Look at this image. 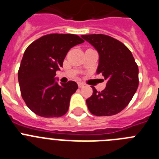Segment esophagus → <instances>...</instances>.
<instances>
[{
    "label": "esophagus",
    "mask_w": 159,
    "mask_h": 159,
    "mask_svg": "<svg viewBox=\"0 0 159 159\" xmlns=\"http://www.w3.org/2000/svg\"><path fill=\"white\" fill-rule=\"evenodd\" d=\"M84 86V84H83V83H81V82H79L78 83V87L79 88H83V87Z\"/></svg>",
    "instance_id": "esophagus-1"
}]
</instances>
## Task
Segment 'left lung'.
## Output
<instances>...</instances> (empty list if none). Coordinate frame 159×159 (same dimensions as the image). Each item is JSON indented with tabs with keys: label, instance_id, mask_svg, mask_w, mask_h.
Wrapping results in <instances>:
<instances>
[{
	"label": "left lung",
	"instance_id": "8db88e82",
	"mask_svg": "<svg viewBox=\"0 0 159 159\" xmlns=\"http://www.w3.org/2000/svg\"><path fill=\"white\" fill-rule=\"evenodd\" d=\"M99 53L97 74L107 80L106 88L86 100L90 112L96 116L119 113L128 105L139 86V67L131 52L122 42L103 34L83 35Z\"/></svg>",
	"mask_w": 159,
	"mask_h": 159
}]
</instances>
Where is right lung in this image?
I'll return each instance as SVG.
<instances>
[{
    "instance_id": "obj_1",
    "label": "right lung",
    "mask_w": 159,
    "mask_h": 159,
    "mask_svg": "<svg viewBox=\"0 0 159 159\" xmlns=\"http://www.w3.org/2000/svg\"><path fill=\"white\" fill-rule=\"evenodd\" d=\"M84 42L77 35L53 33L41 36L26 48L18 81L24 101L37 116L54 118L67 113L78 85L74 81L59 84L56 71L63 67L70 48Z\"/></svg>"
}]
</instances>
